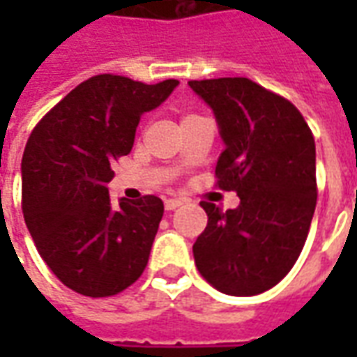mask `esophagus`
<instances>
[{
  "label": "esophagus",
  "mask_w": 357,
  "mask_h": 357,
  "mask_svg": "<svg viewBox=\"0 0 357 357\" xmlns=\"http://www.w3.org/2000/svg\"><path fill=\"white\" fill-rule=\"evenodd\" d=\"M181 204H183V201H181V199H166V201H164V208L176 210V208H179Z\"/></svg>",
  "instance_id": "obj_1"
}]
</instances>
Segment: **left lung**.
I'll list each match as a JSON object with an SVG mask.
<instances>
[{"mask_svg": "<svg viewBox=\"0 0 357 357\" xmlns=\"http://www.w3.org/2000/svg\"><path fill=\"white\" fill-rule=\"evenodd\" d=\"M216 114L225 143L216 185L241 204L202 201L206 229L193 245L197 269L214 289L252 296L275 287L306 243L317 201L315 141L289 99L248 78L191 80Z\"/></svg>", "mask_w": 357, "mask_h": 357, "instance_id": "obj_1", "label": "left lung"}]
</instances>
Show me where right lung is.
I'll return each mask as SVG.
<instances>
[{
    "label": "right lung",
    "instance_id": "right-lung-1",
    "mask_svg": "<svg viewBox=\"0 0 357 357\" xmlns=\"http://www.w3.org/2000/svg\"><path fill=\"white\" fill-rule=\"evenodd\" d=\"M178 80L143 84L97 74L38 122L22 155V214L57 279L91 298L114 296L141 277L162 220L155 195L109 197L112 166L133 147L141 114Z\"/></svg>",
    "mask_w": 357,
    "mask_h": 357
}]
</instances>
